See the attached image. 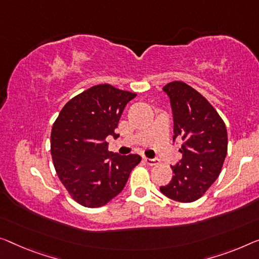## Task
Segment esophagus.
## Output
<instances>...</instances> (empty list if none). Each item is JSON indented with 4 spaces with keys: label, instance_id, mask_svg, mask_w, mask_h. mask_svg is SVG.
<instances>
[{
    "label": "esophagus",
    "instance_id": "esophagus-1",
    "mask_svg": "<svg viewBox=\"0 0 259 259\" xmlns=\"http://www.w3.org/2000/svg\"><path fill=\"white\" fill-rule=\"evenodd\" d=\"M144 161L149 165V166H154V165L159 163V160H158L157 158H144Z\"/></svg>",
    "mask_w": 259,
    "mask_h": 259
}]
</instances>
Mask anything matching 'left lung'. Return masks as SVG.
<instances>
[{
	"label": "left lung",
	"mask_w": 259,
	"mask_h": 259,
	"mask_svg": "<svg viewBox=\"0 0 259 259\" xmlns=\"http://www.w3.org/2000/svg\"><path fill=\"white\" fill-rule=\"evenodd\" d=\"M173 115V142L183 141V158L173 169L172 180L160 192L179 202H193L206 193L221 172L227 156L228 135L225 122L213 106L194 88L173 81L163 88Z\"/></svg>",
	"instance_id": "left-lung-1"
}]
</instances>
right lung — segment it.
<instances>
[{
  "instance_id": "1",
  "label": "right lung",
  "mask_w": 259,
  "mask_h": 259,
  "mask_svg": "<svg viewBox=\"0 0 259 259\" xmlns=\"http://www.w3.org/2000/svg\"><path fill=\"white\" fill-rule=\"evenodd\" d=\"M135 93L111 84H98L66 103L51 133V154L59 179L76 202L105 206L123 191L140 154L119 156L108 151L126 103Z\"/></svg>"
}]
</instances>
